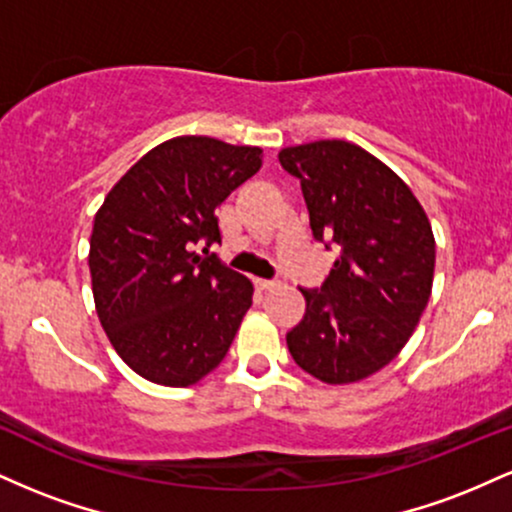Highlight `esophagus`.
<instances>
[{"label": "esophagus", "instance_id": "obj_1", "mask_svg": "<svg viewBox=\"0 0 512 512\" xmlns=\"http://www.w3.org/2000/svg\"><path fill=\"white\" fill-rule=\"evenodd\" d=\"M257 286H260L262 291H272V289H276V286H279V281H274V279H257Z\"/></svg>", "mask_w": 512, "mask_h": 512}]
</instances>
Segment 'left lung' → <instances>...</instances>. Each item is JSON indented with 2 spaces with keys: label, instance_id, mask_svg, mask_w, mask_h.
<instances>
[{
  "label": "left lung",
  "instance_id": "1",
  "mask_svg": "<svg viewBox=\"0 0 512 512\" xmlns=\"http://www.w3.org/2000/svg\"><path fill=\"white\" fill-rule=\"evenodd\" d=\"M279 163L301 180L313 236L342 252L322 289L303 291L305 315L286 344L322 383H358L419 325L436 269L431 221L395 170L351 142L289 146Z\"/></svg>",
  "mask_w": 512,
  "mask_h": 512
}]
</instances>
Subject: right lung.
<instances>
[{
	"mask_svg": "<svg viewBox=\"0 0 512 512\" xmlns=\"http://www.w3.org/2000/svg\"><path fill=\"white\" fill-rule=\"evenodd\" d=\"M262 168L260 146L175 137L115 182L93 221L88 269L105 334L142 378L195 385L231 349L252 281L199 242L221 243L216 209Z\"/></svg>",
	"mask_w": 512,
	"mask_h": 512,
	"instance_id": "add662e5",
	"label": "right lung"
}]
</instances>
